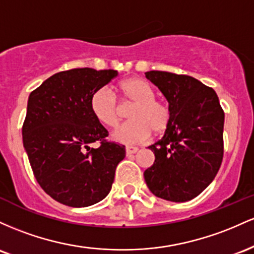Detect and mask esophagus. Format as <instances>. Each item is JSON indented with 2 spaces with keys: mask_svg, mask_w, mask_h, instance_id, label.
<instances>
[{
  "mask_svg": "<svg viewBox=\"0 0 254 254\" xmlns=\"http://www.w3.org/2000/svg\"><path fill=\"white\" fill-rule=\"evenodd\" d=\"M136 152H138V147H134V146H127L126 147V153L128 156L133 155V153H136Z\"/></svg>",
  "mask_w": 254,
  "mask_h": 254,
  "instance_id": "34e87169",
  "label": "esophagus"
}]
</instances>
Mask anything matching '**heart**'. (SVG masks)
I'll return each mask as SVG.
<instances>
[{
    "label": "heart",
    "mask_w": 254,
    "mask_h": 254,
    "mask_svg": "<svg viewBox=\"0 0 254 254\" xmlns=\"http://www.w3.org/2000/svg\"><path fill=\"white\" fill-rule=\"evenodd\" d=\"M118 92L121 99L120 107L109 91L99 89L91 97V110L95 118L108 128H118L122 121L121 108H130V122L114 133V139L124 144H138L146 140L151 132L161 135L167 132L172 122V108L144 79L128 78L119 82Z\"/></svg>",
    "instance_id": "1"
}]
</instances>
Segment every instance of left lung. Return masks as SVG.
<instances>
[{
    "instance_id": "1",
    "label": "left lung",
    "mask_w": 254,
    "mask_h": 254,
    "mask_svg": "<svg viewBox=\"0 0 254 254\" xmlns=\"http://www.w3.org/2000/svg\"><path fill=\"white\" fill-rule=\"evenodd\" d=\"M145 76L172 108L163 138L149 149L155 162L144 172L151 192L175 203L190 200L211 184L223 159L224 112L212 87L193 76L150 70Z\"/></svg>"
}]
</instances>
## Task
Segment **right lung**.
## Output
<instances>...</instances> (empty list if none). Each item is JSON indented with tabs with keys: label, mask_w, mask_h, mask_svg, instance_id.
<instances>
[{
	"label": "right lung",
	"mask_w": 254,
	"mask_h": 254,
	"mask_svg": "<svg viewBox=\"0 0 254 254\" xmlns=\"http://www.w3.org/2000/svg\"><path fill=\"white\" fill-rule=\"evenodd\" d=\"M118 70L74 68L54 74L30 93L22 141L39 186L59 203L93 205L112 190L124 145L91 110V97L118 76ZM99 141L97 149L89 144Z\"/></svg>",
	"instance_id": "1"
}]
</instances>
